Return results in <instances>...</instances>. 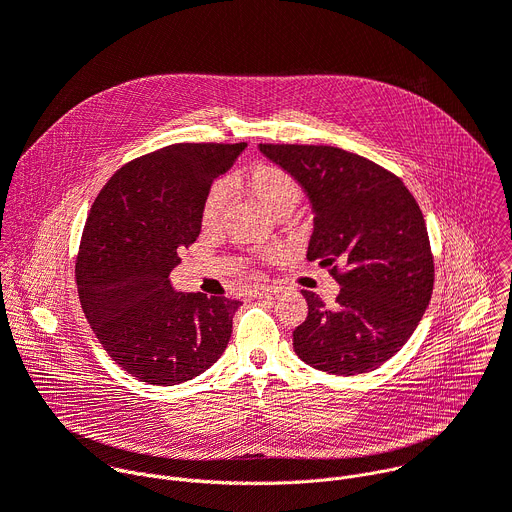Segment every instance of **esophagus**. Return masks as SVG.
Here are the masks:
<instances>
[{
    "instance_id": "obj_1",
    "label": "esophagus",
    "mask_w": 512,
    "mask_h": 512,
    "mask_svg": "<svg viewBox=\"0 0 512 512\" xmlns=\"http://www.w3.org/2000/svg\"><path fill=\"white\" fill-rule=\"evenodd\" d=\"M279 291H281V287H277V285H255L253 296L255 298H271V296L279 294Z\"/></svg>"
}]
</instances>
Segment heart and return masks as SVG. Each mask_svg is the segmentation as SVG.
Masks as SVG:
<instances>
[{"mask_svg":"<svg viewBox=\"0 0 512 512\" xmlns=\"http://www.w3.org/2000/svg\"><path fill=\"white\" fill-rule=\"evenodd\" d=\"M251 194L277 218H287L302 202L300 182L275 164H259L245 176ZM231 204V184L225 180L214 182L202 202V223L216 227L223 221Z\"/></svg>","mask_w":512,"mask_h":512,"instance_id":"b5f03b06","label":"heart"}]
</instances>
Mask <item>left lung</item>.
Wrapping results in <instances>:
<instances>
[{
	"mask_svg": "<svg viewBox=\"0 0 512 512\" xmlns=\"http://www.w3.org/2000/svg\"><path fill=\"white\" fill-rule=\"evenodd\" d=\"M259 152L304 188L314 233L308 259L340 283L332 306L302 289L308 318L294 350L330 375L379 369L417 328L433 291L423 214L401 178L332 145L259 143Z\"/></svg>",
	"mask_w": 512,
	"mask_h": 512,
	"instance_id": "left-lung-1",
	"label": "left lung"
}]
</instances>
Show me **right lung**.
Segmentation results:
<instances>
[{"mask_svg":"<svg viewBox=\"0 0 512 512\" xmlns=\"http://www.w3.org/2000/svg\"><path fill=\"white\" fill-rule=\"evenodd\" d=\"M247 143H176L117 170L95 198L77 257L83 312L107 354L148 385H180L225 352L241 302L176 291L202 202Z\"/></svg>","mask_w":512,"mask_h":512,"instance_id":"obj_1","label":"right lung"}]
</instances>
